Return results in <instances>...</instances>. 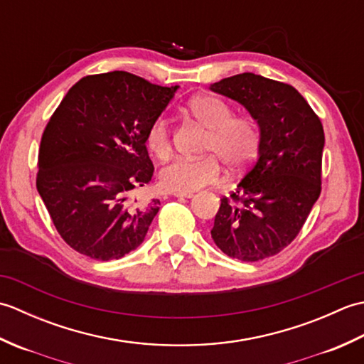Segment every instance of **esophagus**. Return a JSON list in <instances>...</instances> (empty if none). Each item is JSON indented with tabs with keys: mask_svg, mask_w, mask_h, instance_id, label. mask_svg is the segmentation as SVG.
<instances>
[{
	"mask_svg": "<svg viewBox=\"0 0 364 364\" xmlns=\"http://www.w3.org/2000/svg\"><path fill=\"white\" fill-rule=\"evenodd\" d=\"M172 196L176 198H191L192 197V194H181V192H173Z\"/></svg>",
	"mask_w": 364,
	"mask_h": 364,
	"instance_id": "obj_1",
	"label": "esophagus"
}]
</instances>
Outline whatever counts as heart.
<instances>
[{"instance_id":"obj_1","label":"heart","mask_w":364,"mask_h":364,"mask_svg":"<svg viewBox=\"0 0 364 364\" xmlns=\"http://www.w3.org/2000/svg\"><path fill=\"white\" fill-rule=\"evenodd\" d=\"M189 111L198 123L210 129L205 142L206 156L200 159L176 158L161 168V186L170 192L192 194L222 176V163L231 172H241L257 158L261 145V129L250 115H235L225 100L214 95H200L189 102ZM145 142L159 159L172 153V120L159 114L146 128Z\"/></svg>"}]
</instances>
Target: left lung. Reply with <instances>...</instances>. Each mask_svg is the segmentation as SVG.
<instances>
[{
    "label": "left lung",
    "instance_id": "1",
    "mask_svg": "<svg viewBox=\"0 0 364 364\" xmlns=\"http://www.w3.org/2000/svg\"><path fill=\"white\" fill-rule=\"evenodd\" d=\"M211 90L245 106L261 129L258 159L220 198L211 236L228 257L261 261L296 239L321 196L322 123L296 89L264 76L235 75Z\"/></svg>",
    "mask_w": 364,
    "mask_h": 364
}]
</instances>
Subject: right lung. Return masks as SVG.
Segmentation results:
<instances>
[{
	"mask_svg": "<svg viewBox=\"0 0 364 364\" xmlns=\"http://www.w3.org/2000/svg\"><path fill=\"white\" fill-rule=\"evenodd\" d=\"M178 86L128 72L84 76L43 129L37 191L60 237L92 259H119L141 245L159 200L134 196L153 178L146 128Z\"/></svg>",
	"mask_w": 364,
	"mask_h": 364,
	"instance_id": "obj_1",
	"label": "right lung"
}]
</instances>
